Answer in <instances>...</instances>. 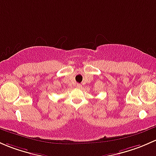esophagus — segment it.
Returning <instances> with one entry per match:
<instances>
[{"instance_id":"1","label":"esophagus","mask_w":156,"mask_h":156,"mask_svg":"<svg viewBox=\"0 0 156 156\" xmlns=\"http://www.w3.org/2000/svg\"><path fill=\"white\" fill-rule=\"evenodd\" d=\"M76 88H79V89H80V88L82 87V85L80 84V83H77V84L76 85Z\"/></svg>"}]
</instances>
